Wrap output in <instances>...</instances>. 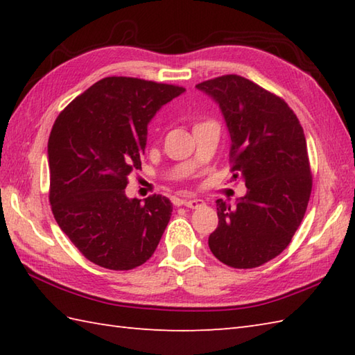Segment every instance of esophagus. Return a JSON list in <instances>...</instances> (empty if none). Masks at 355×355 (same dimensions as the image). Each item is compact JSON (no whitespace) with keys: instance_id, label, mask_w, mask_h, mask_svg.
<instances>
[{"instance_id":"1","label":"esophagus","mask_w":355,"mask_h":355,"mask_svg":"<svg viewBox=\"0 0 355 355\" xmlns=\"http://www.w3.org/2000/svg\"><path fill=\"white\" fill-rule=\"evenodd\" d=\"M182 205H183V206H186V207H189V209H200V207L205 206V201H202V200H198V198H193V200H183V201H182Z\"/></svg>"}]
</instances>
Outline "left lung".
<instances>
[{"label": "left lung", "mask_w": 355, "mask_h": 355, "mask_svg": "<svg viewBox=\"0 0 355 355\" xmlns=\"http://www.w3.org/2000/svg\"><path fill=\"white\" fill-rule=\"evenodd\" d=\"M220 103L230 134V171L247 195L216 201L210 252L233 268L259 267L281 254L304 220L313 175L299 119L282 97L238 74L201 82Z\"/></svg>", "instance_id": "1"}]
</instances>
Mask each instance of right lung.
<instances>
[{"mask_svg":"<svg viewBox=\"0 0 355 355\" xmlns=\"http://www.w3.org/2000/svg\"><path fill=\"white\" fill-rule=\"evenodd\" d=\"M183 87L126 76L103 78L59 112L49 137L51 212L96 266L132 270L154 254L171 220L160 195L128 200V177L141 169L148 123Z\"/></svg>","mask_w":355,"mask_h":355,"instance_id":"obj_1","label":"right lung"}]
</instances>
